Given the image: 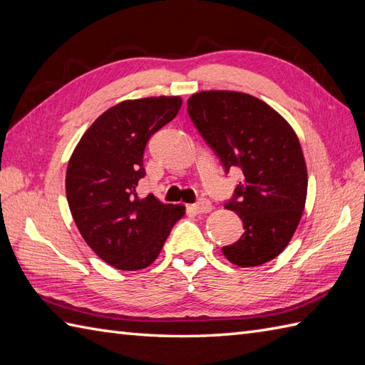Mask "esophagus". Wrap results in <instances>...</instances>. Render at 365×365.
I'll list each match as a JSON object with an SVG mask.
<instances>
[{
	"mask_svg": "<svg viewBox=\"0 0 365 365\" xmlns=\"http://www.w3.org/2000/svg\"><path fill=\"white\" fill-rule=\"evenodd\" d=\"M192 209H193V212H197V214H207V212H210V210H212V203H210L209 200L201 198L198 203L192 206Z\"/></svg>",
	"mask_w": 365,
	"mask_h": 365,
	"instance_id": "1",
	"label": "esophagus"
}]
</instances>
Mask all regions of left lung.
Returning <instances> with one entry per match:
<instances>
[{
  "instance_id": "obj_1",
  "label": "left lung",
  "mask_w": 365,
  "mask_h": 365,
  "mask_svg": "<svg viewBox=\"0 0 365 365\" xmlns=\"http://www.w3.org/2000/svg\"><path fill=\"white\" fill-rule=\"evenodd\" d=\"M187 112L225 170H242L239 200L225 209L244 222V234L222 253L237 267H256L282 253L302 220L307 170L289 121L256 96L203 91L187 100Z\"/></svg>"
}]
</instances>
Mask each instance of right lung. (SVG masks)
<instances>
[{
  "instance_id": "obj_1",
  "label": "right lung",
  "mask_w": 365,
  "mask_h": 365,
  "mask_svg": "<svg viewBox=\"0 0 365 365\" xmlns=\"http://www.w3.org/2000/svg\"><path fill=\"white\" fill-rule=\"evenodd\" d=\"M181 96L125 100L104 110L73 150L66 192L81 236L104 262L135 272L159 256L182 205H164L153 193L137 198L150 137L176 117Z\"/></svg>"
}]
</instances>
